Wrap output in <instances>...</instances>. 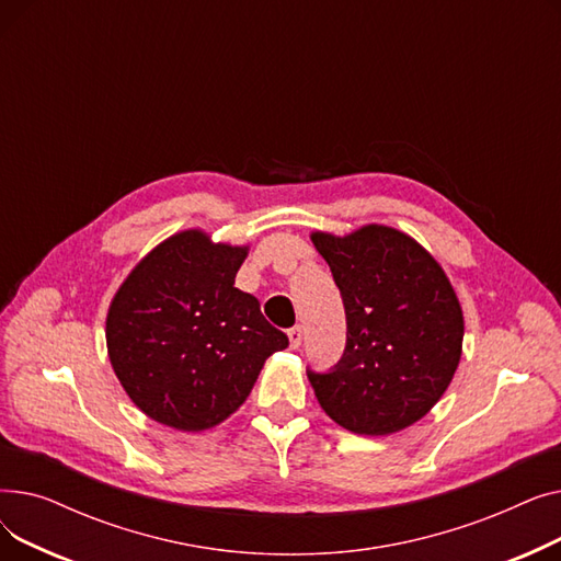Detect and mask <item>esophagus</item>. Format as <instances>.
Returning <instances> with one entry per match:
<instances>
[{
	"instance_id": "esophagus-1",
	"label": "esophagus",
	"mask_w": 561,
	"mask_h": 561,
	"mask_svg": "<svg viewBox=\"0 0 561 561\" xmlns=\"http://www.w3.org/2000/svg\"><path fill=\"white\" fill-rule=\"evenodd\" d=\"M288 341H290V347H293V350L300 347V345H302V341H305V332H302V328H290V330H288Z\"/></svg>"
}]
</instances>
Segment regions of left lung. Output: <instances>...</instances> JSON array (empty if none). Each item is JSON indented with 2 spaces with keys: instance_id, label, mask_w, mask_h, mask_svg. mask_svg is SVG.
I'll return each instance as SVG.
<instances>
[{
  "instance_id": "1",
  "label": "left lung",
  "mask_w": 561,
  "mask_h": 561,
  "mask_svg": "<svg viewBox=\"0 0 561 561\" xmlns=\"http://www.w3.org/2000/svg\"><path fill=\"white\" fill-rule=\"evenodd\" d=\"M341 290L347 341L341 364L309 381L343 430L389 436L419 423L450 387L461 359L463 313L440 263L409 233L362 225L311 231Z\"/></svg>"
}]
</instances>
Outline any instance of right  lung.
Masks as SVG:
<instances>
[{"mask_svg": "<svg viewBox=\"0 0 561 561\" xmlns=\"http://www.w3.org/2000/svg\"><path fill=\"white\" fill-rule=\"evenodd\" d=\"M250 245L182 229L147 252L117 286L106 350L129 400L165 427L204 432L239 409L284 332L233 286Z\"/></svg>", "mask_w": 561, "mask_h": 561, "instance_id": "obj_1", "label": "right lung"}]
</instances>
